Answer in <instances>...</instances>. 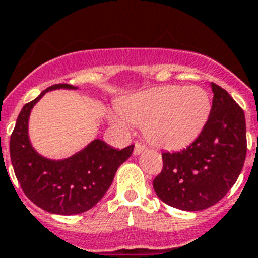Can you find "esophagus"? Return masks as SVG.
<instances>
[{"label": "esophagus", "mask_w": 258, "mask_h": 258, "mask_svg": "<svg viewBox=\"0 0 258 258\" xmlns=\"http://www.w3.org/2000/svg\"><path fill=\"white\" fill-rule=\"evenodd\" d=\"M144 151H146V146H143V144L140 143H136L135 148H134V155H140L142 152H144Z\"/></svg>", "instance_id": "obj_1"}]
</instances>
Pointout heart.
Wrapping results in <instances>:
<instances>
[{
    "label": "heart",
    "mask_w": 258,
    "mask_h": 258,
    "mask_svg": "<svg viewBox=\"0 0 258 258\" xmlns=\"http://www.w3.org/2000/svg\"><path fill=\"white\" fill-rule=\"evenodd\" d=\"M111 116L116 127L143 125L146 139L156 147L176 150L192 143L211 114V99L198 86H163L127 96Z\"/></svg>",
    "instance_id": "1"
}]
</instances>
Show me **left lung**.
I'll return each mask as SVG.
<instances>
[{"mask_svg": "<svg viewBox=\"0 0 258 258\" xmlns=\"http://www.w3.org/2000/svg\"><path fill=\"white\" fill-rule=\"evenodd\" d=\"M212 108L199 138L179 152H163V169L154 189L165 204L202 211L220 202L236 183L246 156L242 108L220 86L211 83Z\"/></svg>", "mask_w": 258, "mask_h": 258, "instance_id": "1", "label": "left lung"}]
</instances>
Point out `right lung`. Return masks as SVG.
<instances>
[{"instance_id": "obj_1", "label": "right lung", "mask_w": 258, "mask_h": 258, "mask_svg": "<svg viewBox=\"0 0 258 258\" xmlns=\"http://www.w3.org/2000/svg\"><path fill=\"white\" fill-rule=\"evenodd\" d=\"M53 90H78L60 83L42 91L26 103L10 136V159L24 194L43 211L55 215H78L103 198L118 168L133 155L134 146L115 150L94 139L83 150L66 159H49L37 152L29 136V118L39 99Z\"/></svg>"}]
</instances>
